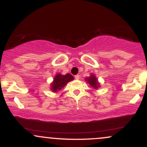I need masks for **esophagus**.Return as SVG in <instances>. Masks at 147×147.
Masks as SVG:
<instances>
[{"instance_id":"esophagus-1","label":"esophagus","mask_w":147,"mask_h":147,"mask_svg":"<svg viewBox=\"0 0 147 147\" xmlns=\"http://www.w3.org/2000/svg\"><path fill=\"white\" fill-rule=\"evenodd\" d=\"M75 79H80V76H79V75H75Z\"/></svg>"}]
</instances>
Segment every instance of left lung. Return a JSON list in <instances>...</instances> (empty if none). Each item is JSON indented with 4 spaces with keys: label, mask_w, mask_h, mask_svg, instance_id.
<instances>
[{
    "label": "left lung",
    "mask_w": 147,
    "mask_h": 147,
    "mask_svg": "<svg viewBox=\"0 0 147 147\" xmlns=\"http://www.w3.org/2000/svg\"><path fill=\"white\" fill-rule=\"evenodd\" d=\"M86 79L88 82L91 86L93 87L94 88H98V87L99 86V84L98 82H97V79H96L95 75H91L90 77H89V78H86Z\"/></svg>",
    "instance_id": "1"
}]
</instances>
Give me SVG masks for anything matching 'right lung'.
I'll use <instances>...</instances> for the list:
<instances>
[{
	"instance_id": "1",
	"label": "right lung",
	"mask_w": 147,
	"mask_h": 147,
	"mask_svg": "<svg viewBox=\"0 0 147 147\" xmlns=\"http://www.w3.org/2000/svg\"><path fill=\"white\" fill-rule=\"evenodd\" d=\"M74 77L73 76L70 74H66L65 75H62L61 74H57L55 76V79H54V82L52 85V90L54 92H57V91L60 90L62 88L64 87L67 83L70 81L73 80Z\"/></svg>"
}]
</instances>
